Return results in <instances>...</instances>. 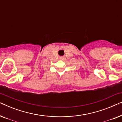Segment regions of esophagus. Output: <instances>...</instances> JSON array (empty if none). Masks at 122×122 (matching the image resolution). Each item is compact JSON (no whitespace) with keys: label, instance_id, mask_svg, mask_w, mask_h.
I'll use <instances>...</instances> for the list:
<instances>
[{"label":"esophagus","instance_id":"1","mask_svg":"<svg viewBox=\"0 0 122 122\" xmlns=\"http://www.w3.org/2000/svg\"><path fill=\"white\" fill-rule=\"evenodd\" d=\"M60 59H61V60L64 59V57H61L60 58Z\"/></svg>","mask_w":122,"mask_h":122}]
</instances>
